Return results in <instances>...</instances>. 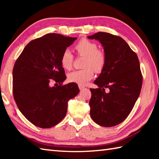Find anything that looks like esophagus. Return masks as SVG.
<instances>
[{
  "mask_svg": "<svg viewBox=\"0 0 159 159\" xmlns=\"http://www.w3.org/2000/svg\"><path fill=\"white\" fill-rule=\"evenodd\" d=\"M79 88L80 90H82L85 88V87H84L83 85H79Z\"/></svg>",
  "mask_w": 159,
  "mask_h": 159,
  "instance_id": "1",
  "label": "esophagus"
}]
</instances>
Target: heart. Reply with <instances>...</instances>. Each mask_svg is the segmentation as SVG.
<instances>
[{
    "instance_id": "b5f03b06",
    "label": "heart",
    "mask_w": 159,
    "mask_h": 159,
    "mask_svg": "<svg viewBox=\"0 0 159 159\" xmlns=\"http://www.w3.org/2000/svg\"><path fill=\"white\" fill-rule=\"evenodd\" d=\"M78 55L85 57L83 61L84 69L75 70L68 74L70 82L79 85H85L92 79L93 70L97 73L102 72L107 63V57L102 50L98 49L95 42L83 39L74 46ZM74 56L69 50H65L61 57V65L65 70L72 69Z\"/></svg>"
}]
</instances>
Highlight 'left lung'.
<instances>
[{
  "label": "left lung",
  "mask_w": 159,
  "mask_h": 159,
  "mask_svg": "<svg viewBox=\"0 0 159 159\" xmlns=\"http://www.w3.org/2000/svg\"><path fill=\"white\" fill-rule=\"evenodd\" d=\"M87 38L100 41L107 57L106 66L94 81L98 88L90 89V116L100 126H116L126 120L140 94L139 61L121 37L98 32Z\"/></svg>",
  "instance_id": "8db88e82"
}]
</instances>
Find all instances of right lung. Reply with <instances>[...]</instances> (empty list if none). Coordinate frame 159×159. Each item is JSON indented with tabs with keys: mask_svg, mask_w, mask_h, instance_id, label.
I'll use <instances>...</instances> for the list:
<instances>
[{
	"mask_svg": "<svg viewBox=\"0 0 159 159\" xmlns=\"http://www.w3.org/2000/svg\"><path fill=\"white\" fill-rule=\"evenodd\" d=\"M76 38L48 33L30 42L13 69V94L20 112L35 126L49 128L65 117L68 101L79 93L66 79L61 57ZM55 82L56 87H50Z\"/></svg>",
	"mask_w": 159,
	"mask_h": 159,
	"instance_id": "add662e5",
	"label": "right lung"
}]
</instances>
